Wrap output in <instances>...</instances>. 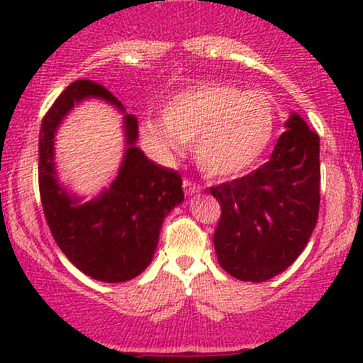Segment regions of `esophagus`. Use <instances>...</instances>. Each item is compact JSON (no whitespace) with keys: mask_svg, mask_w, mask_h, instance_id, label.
Here are the masks:
<instances>
[{"mask_svg":"<svg viewBox=\"0 0 363 363\" xmlns=\"http://www.w3.org/2000/svg\"><path fill=\"white\" fill-rule=\"evenodd\" d=\"M182 187H184V193L187 194V196H193V194H198L199 191H201V186L199 184H194V182H191V181H186L182 182Z\"/></svg>","mask_w":363,"mask_h":363,"instance_id":"1","label":"esophagus"}]
</instances>
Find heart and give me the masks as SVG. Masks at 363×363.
<instances>
[{"mask_svg": "<svg viewBox=\"0 0 363 363\" xmlns=\"http://www.w3.org/2000/svg\"><path fill=\"white\" fill-rule=\"evenodd\" d=\"M274 123V107L262 91L196 83L169 99L164 118H145L141 133L162 153L194 141L196 164L203 172L234 177L264 155Z\"/></svg>", "mask_w": 363, "mask_h": 363, "instance_id": "b5f03b06", "label": "heart"}]
</instances>
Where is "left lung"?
Instances as JSON below:
<instances>
[{"mask_svg": "<svg viewBox=\"0 0 363 363\" xmlns=\"http://www.w3.org/2000/svg\"><path fill=\"white\" fill-rule=\"evenodd\" d=\"M272 157L247 176L210 187L222 206L213 244L220 266L242 281H266L301 256L319 213V136L297 112Z\"/></svg>", "mask_w": 363, "mask_h": 363, "instance_id": "left-lung-1", "label": "left lung"}]
</instances>
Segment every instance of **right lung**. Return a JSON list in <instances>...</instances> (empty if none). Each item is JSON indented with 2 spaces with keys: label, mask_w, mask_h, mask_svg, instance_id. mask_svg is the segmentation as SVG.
Instances as JSON below:
<instances>
[{
  "label": "right lung",
  "mask_w": 363,
  "mask_h": 363,
  "mask_svg": "<svg viewBox=\"0 0 363 363\" xmlns=\"http://www.w3.org/2000/svg\"><path fill=\"white\" fill-rule=\"evenodd\" d=\"M86 98H99L123 114L125 155L118 177L90 202L59 182L53 136L62 119ZM138 119L126 114L109 90L90 80L68 86L48 114L39 136V189L51 234L69 261L94 280L121 283L148 268L164 218L184 201L182 179L160 167L136 147Z\"/></svg>",
  "instance_id": "1"
}]
</instances>
